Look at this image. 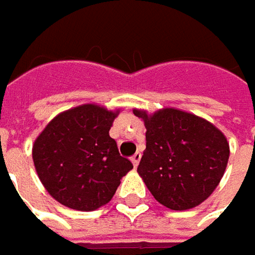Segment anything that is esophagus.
Instances as JSON below:
<instances>
[{
  "mask_svg": "<svg viewBox=\"0 0 255 255\" xmlns=\"http://www.w3.org/2000/svg\"><path fill=\"white\" fill-rule=\"evenodd\" d=\"M132 162H133V165L137 167V164H139V161H140V152H135V154L132 155Z\"/></svg>",
  "mask_w": 255,
  "mask_h": 255,
  "instance_id": "obj_1",
  "label": "esophagus"
}]
</instances>
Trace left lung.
I'll return each instance as SVG.
<instances>
[{
    "label": "left lung",
    "instance_id": "obj_1",
    "mask_svg": "<svg viewBox=\"0 0 255 255\" xmlns=\"http://www.w3.org/2000/svg\"><path fill=\"white\" fill-rule=\"evenodd\" d=\"M143 119L146 149L137 167L148 190L165 208L191 209L219 184L227 168L229 145L212 123L194 115L164 109Z\"/></svg>",
    "mask_w": 255,
    "mask_h": 255
}]
</instances>
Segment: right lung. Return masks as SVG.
Segmentation results:
<instances>
[{
	"label": "right lung",
	"mask_w": 255,
	"mask_h": 255,
	"mask_svg": "<svg viewBox=\"0 0 255 255\" xmlns=\"http://www.w3.org/2000/svg\"><path fill=\"white\" fill-rule=\"evenodd\" d=\"M119 112L82 104L53 119L33 145L37 175L49 194L75 210L109 203L133 164L119 154L109 130Z\"/></svg>",
	"instance_id": "right-lung-1"
}]
</instances>
